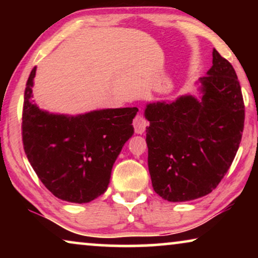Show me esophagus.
<instances>
[{
    "mask_svg": "<svg viewBox=\"0 0 258 258\" xmlns=\"http://www.w3.org/2000/svg\"><path fill=\"white\" fill-rule=\"evenodd\" d=\"M133 125H134V128H135L136 134H143L144 130H146V128H147V125H148V122L142 115H137L136 117L134 118Z\"/></svg>",
    "mask_w": 258,
    "mask_h": 258,
    "instance_id": "34e87169",
    "label": "esophagus"
}]
</instances>
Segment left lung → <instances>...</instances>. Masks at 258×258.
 <instances>
[{
    "label": "left lung",
    "instance_id": "left-lung-1",
    "mask_svg": "<svg viewBox=\"0 0 258 258\" xmlns=\"http://www.w3.org/2000/svg\"><path fill=\"white\" fill-rule=\"evenodd\" d=\"M200 97L148 103V167L155 192L169 202L210 194L224 177L241 143L244 102L235 69L213 50L200 77Z\"/></svg>",
    "mask_w": 258,
    "mask_h": 258
}]
</instances>
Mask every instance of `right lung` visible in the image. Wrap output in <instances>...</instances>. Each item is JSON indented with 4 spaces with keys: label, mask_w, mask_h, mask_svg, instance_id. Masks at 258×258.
Instances as JSON below:
<instances>
[{
    "label": "right lung",
    "mask_w": 258,
    "mask_h": 258,
    "mask_svg": "<svg viewBox=\"0 0 258 258\" xmlns=\"http://www.w3.org/2000/svg\"><path fill=\"white\" fill-rule=\"evenodd\" d=\"M36 67L24 91L22 140L26 155L45 188L59 200L88 203L107 190L111 169L134 135L139 109L51 114L31 100Z\"/></svg>",
    "instance_id": "right-lung-1"
}]
</instances>
